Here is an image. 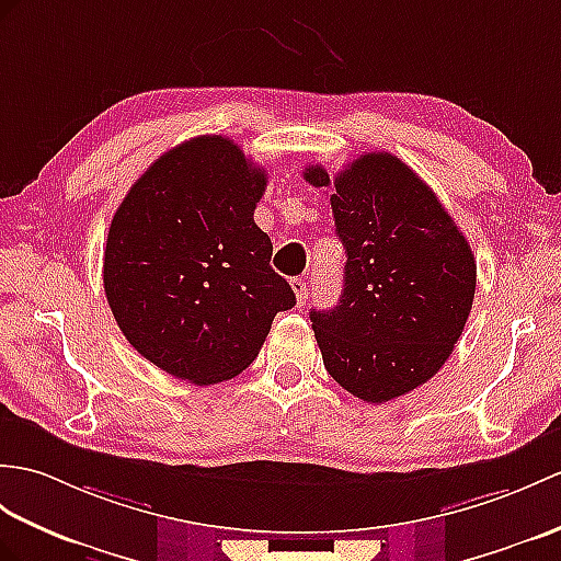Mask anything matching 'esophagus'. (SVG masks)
<instances>
[{
  "label": "esophagus",
  "mask_w": 561,
  "mask_h": 561,
  "mask_svg": "<svg viewBox=\"0 0 561 561\" xmlns=\"http://www.w3.org/2000/svg\"><path fill=\"white\" fill-rule=\"evenodd\" d=\"M291 289H294V294H296V301L298 304H306L308 301V296H310V289H308V284H306V279H291Z\"/></svg>",
  "instance_id": "34e87169"
}]
</instances>
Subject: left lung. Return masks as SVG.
Here are the masks:
<instances>
[{
  "mask_svg": "<svg viewBox=\"0 0 561 561\" xmlns=\"http://www.w3.org/2000/svg\"><path fill=\"white\" fill-rule=\"evenodd\" d=\"M346 249L340 306L310 310L324 368L346 392L382 403L427 382L459 342L476 296V257L437 195L389 152H366L330 176Z\"/></svg>",
  "mask_w": 561,
  "mask_h": 561,
  "instance_id": "obj_1",
  "label": "left lung"
}]
</instances>
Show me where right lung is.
<instances>
[{
  "mask_svg": "<svg viewBox=\"0 0 561 561\" xmlns=\"http://www.w3.org/2000/svg\"><path fill=\"white\" fill-rule=\"evenodd\" d=\"M265 169L225 136H198L154 160L114 213L102 282L142 358L193 385L255 360L279 310L296 306L255 225Z\"/></svg>",
  "mask_w": 561,
  "mask_h": 561,
  "instance_id": "obj_1",
  "label": "right lung"
}]
</instances>
